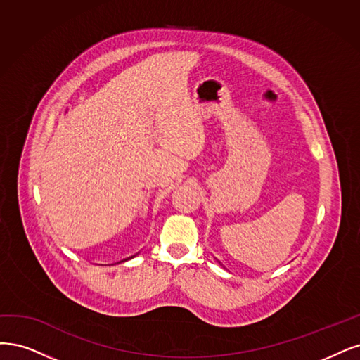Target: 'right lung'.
I'll return each instance as SVG.
<instances>
[{
  "label": "right lung",
  "mask_w": 360,
  "mask_h": 360,
  "mask_svg": "<svg viewBox=\"0 0 360 360\" xmlns=\"http://www.w3.org/2000/svg\"><path fill=\"white\" fill-rule=\"evenodd\" d=\"M139 254V252H137ZM137 254H134V256H137ZM134 256H130V257H127V259H122V260H120V262H117V263H113V264H118V263H124V262H127V260H130V259H133Z\"/></svg>",
  "instance_id": "right-lung-1"
}]
</instances>
